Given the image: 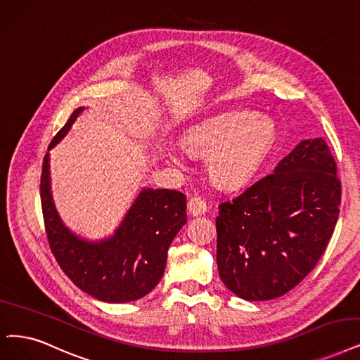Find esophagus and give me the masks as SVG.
Listing matches in <instances>:
<instances>
[{
    "label": "esophagus",
    "instance_id": "34e87169",
    "mask_svg": "<svg viewBox=\"0 0 360 360\" xmlns=\"http://www.w3.org/2000/svg\"><path fill=\"white\" fill-rule=\"evenodd\" d=\"M188 210L191 215L198 217V215H202L207 211V202L200 196H192L188 200Z\"/></svg>",
    "mask_w": 360,
    "mask_h": 360
}]
</instances>
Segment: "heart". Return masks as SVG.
<instances>
[{
	"label": "heart",
	"mask_w": 360,
	"mask_h": 360,
	"mask_svg": "<svg viewBox=\"0 0 360 360\" xmlns=\"http://www.w3.org/2000/svg\"><path fill=\"white\" fill-rule=\"evenodd\" d=\"M275 140V127L260 115L224 113L191 128L183 139L189 153L207 156L211 180L223 188L245 183L263 162ZM172 164H181L174 150L168 152Z\"/></svg>",
	"instance_id": "obj_1"
}]
</instances>
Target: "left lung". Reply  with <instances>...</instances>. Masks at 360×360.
Returning a JSON list of instances; mask_svg holds the SVG:
<instances>
[{
  "mask_svg": "<svg viewBox=\"0 0 360 360\" xmlns=\"http://www.w3.org/2000/svg\"><path fill=\"white\" fill-rule=\"evenodd\" d=\"M341 204L337 164L323 139L303 140L232 200L219 205L217 267L248 301L278 298L318 264Z\"/></svg>",
  "mask_w": 360,
  "mask_h": 360,
  "instance_id": "left-lung-1",
  "label": "left lung"
}]
</instances>
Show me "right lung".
<instances>
[{"label": "right lung", "instance_id": "add662e5", "mask_svg": "<svg viewBox=\"0 0 360 360\" xmlns=\"http://www.w3.org/2000/svg\"><path fill=\"white\" fill-rule=\"evenodd\" d=\"M84 108L75 109L49 146L70 130ZM49 152L42 161L41 207L50 250L79 290L106 303H128L149 294L161 281L167 251L188 221L186 196L169 189H143L109 239L89 242L62 223L50 192Z\"/></svg>", "mask_w": 360, "mask_h": 360}]
</instances>
